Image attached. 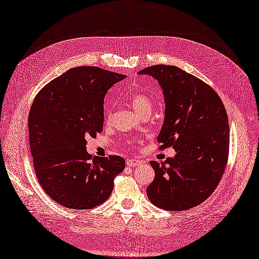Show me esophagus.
Here are the masks:
<instances>
[{
    "instance_id": "esophagus-1",
    "label": "esophagus",
    "mask_w": 259,
    "mask_h": 259,
    "mask_svg": "<svg viewBox=\"0 0 259 259\" xmlns=\"http://www.w3.org/2000/svg\"><path fill=\"white\" fill-rule=\"evenodd\" d=\"M141 164V161L136 159H127V165L130 167H136Z\"/></svg>"
}]
</instances>
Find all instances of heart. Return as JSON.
<instances>
[{
    "label": "heart",
    "instance_id": "1",
    "mask_svg": "<svg viewBox=\"0 0 259 259\" xmlns=\"http://www.w3.org/2000/svg\"><path fill=\"white\" fill-rule=\"evenodd\" d=\"M133 110L141 114L146 111H151L154 108V101L145 94H133L129 99Z\"/></svg>",
    "mask_w": 259,
    "mask_h": 259
}]
</instances>
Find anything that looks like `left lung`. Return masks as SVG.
Masks as SVG:
<instances>
[{"label":"left lung","instance_id":"1","mask_svg":"<svg viewBox=\"0 0 259 259\" xmlns=\"http://www.w3.org/2000/svg\"><path fill=\"white\" fill-rule=\"evenodd\" d=\"M158 81L163 93L164 121L160 148L176 155L151 161L155 179L146 189L155 206L181 211L206 200L221 180L229 148V126L218 94L202 80L175 66L156 65L139 71Z\"/></svg>","mask_w":259,"mask_h":259}]
</instances>
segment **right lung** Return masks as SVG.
I'll return each instance as SVG.
<instances>
[{"instance_id": "1", "label": "right lung", "mask_w": 259, "mask_h": 259, "mask_svg": "<svg viewBox=\"0 0 259 259\" xmlns=\"http://www.w3.org/2000/svg\"><path fill=\"white\" fill-rule=\"evenodd\" d=\"M126 78L95 66L71 68L38 93L28 114L35 173L45 192L63 207L84 210L105 202L117 174L119 156L92 157L86 138L103 127V100Z\"/></svg>"}]
</instances>
